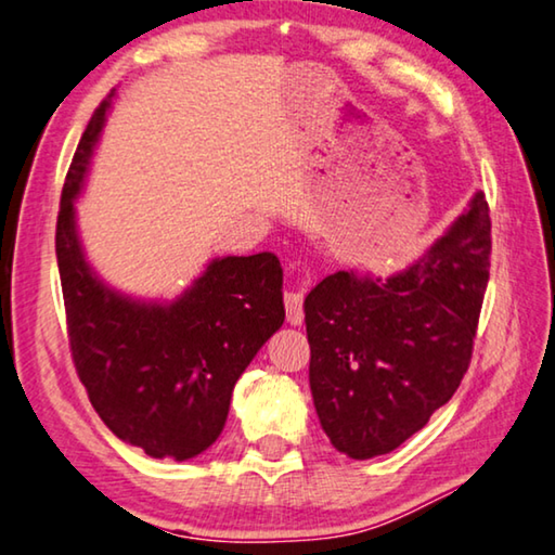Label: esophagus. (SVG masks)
<instances>
[{"instance_id":"obj_1","label":"esophagus","mask_w":555,"mask_h":555,"mask_svg":"<svg viewBox=\"0 0 555 555\" xmlns=\"http://www.w3.org/2000/svg\"><path fill=\"white\" fill-rule=\"evenodd\" d=\"M286 319L292 325H301L304 321V288H288L284 294Z\"/></svg>"}]
</instances>
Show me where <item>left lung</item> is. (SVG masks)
I'll return each mask as SVG.
<instances>
[{
  "label": "left lung",
  "instance_id": "left-lung-1",
  "mask_svg": "<svg viewBox=\"0 0 555 555\" xmlns=\"http://www.w3.org/2000/svg\"><path fill=\"white\" fill-rule=\"evenodd\" d=\"M489 254V205L477 192L400 274L336 271L311 288L309 383L338 452L371 460L398 450L450 402L472 360Z\"/></svg>",
  "mask_w": 555,
  "mask_h": 555
}]
</instances>
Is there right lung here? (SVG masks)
Returning <instances> with one entry per match:
<instances>
[{
    "label": "right lung",
    "mask_w": 555,
    "mask_h": 555,
    "mask_svg": "<svg viewBox=\"0 0 555 555\" xmlns=\"http://www.w3.org/2000/svg\"><path fill=\"white\" fill-rule=\"evenodd\" d=\"M111 99L88 122L61 192L56 259L68 346L105 427L147 456L184 462L222 435L236 380L284 323V271L269 251L212 259L170 304L105 286L86 261L74 199Z\"/></svg>",
    "instance_id": "1"
}]
</instances>
